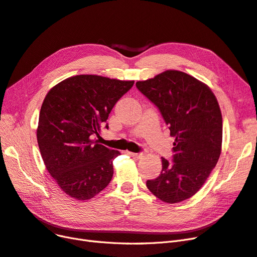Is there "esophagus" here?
I'll return each instance as SVG.
<instances>
[{
    "instance_id": "34e87169",
    "label": "esophagus",
    "mask_w": 257,
    "mask_h": 257,
    "mask_svg": "<svg viewBox=\"0 0 257 257\" xmlns=\"http://www.w3.org/2000/svg\"><path fill=\"white\" fill-rule=\"evenodd\" d=\"M129 155L131 157H134L135 159H142V158L145 156L144 153H138V154H136V153H129Z\"/></svg>"
}]
</instances>
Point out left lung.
<instances>
[{"label":"left lung","mask_w":257,"mask_h":257,"mask_svg":"<svg viewBox=\"0 0 257 257\" xmlns=\"http://www.w3.org/2000/svg\"><path fill=\"white\" fill-rule=\"evenodd\" d=\"M136 85L159 109L175 137L173 161L162 158L160 176L146 185L164 202L186 200L202 187L220 157L219 104L206 84L180 71H166Z\"/></svg>","instance_id":"1"}]
</instances>
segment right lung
<instances>
[{"label": "right lung", "mask_w": 257, "mask_h": 257, "mask_svg": "<svg viewBox=\"0 0 257 257\" xmlns=\"http://www.w3.org/2000/svg\"><path fill=\"white\" fill-rule=\"evenodd\" d=\"M135 81L77 75L58 83L45 96L37 129L38 145L51 176L66 194L88 200L113 177L119 151L97 143L118 99Z\"/></svg>", "instance_id": "right-lung-1"}]
</instances>
